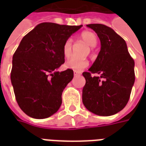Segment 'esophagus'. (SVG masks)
<instances>
[{
    "instance_id": "1",
    "label": "esophagus",
    "mask_w": 146,
    "mask_h": 146,
    "mask_svg": "<svg viewBox=\"0 0 146 146\" xmlns=\"http://www.w3.org/2000/svg\"><path fill=\"white\" fill-rule=\"evenodd\" d=\"M73 74H74V76H79L80 73L77 71H73Z\"/></svg>"
}]
</instances>
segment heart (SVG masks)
<instances>
[{
  "instance_id": "obj_1",
  "label": "heart",
  "mask_w": 146,
  "mask_h": 146,
  "mask_svg": "<svg viewBox=\"0 0 146 146\" xmlns=\"http://www.w3.org/2000/svg\"><path fill=\"white\" fill-rule=\"evenodd\" d=\"M80 38L83 41L86 43L91 48H95L98 39L97 36L95 33H92L91 31H84L80 34ZM72 51V40L71 39H67L65 41L62 47V52L65 57H69ZM88 65V62L84 59V58H78L76 57H71L66 62L65 66L66 68L71 69V70H75V71H81Z\"/></svg>"
}]
</instances>
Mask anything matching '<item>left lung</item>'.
Wrapping results in <instances>:
<instances>
[{
    "mask_svg": "<svg viewBox=\"0 0 146 146\" xmlns=\"http://www.w3.org/2000/svg\"><path fill=\"white\" fill-rule=\"evenodd\" d=\"M97 33L101 50L94 63L84 72L86 80L82 101L90 112L98 116L114 115L128 102L135 83V61L130 55L125 40L110 27L88 24ZM92 73L100 75L91 76Z\"/></svg>",
    "mask_w": 146,
    "mask_h": 146,
    "instance_id": "1",
    "label": "left lung"
}]
</instances>
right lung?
<instances>
[{"mask_svg":"<svg viewBox=\"0 0 146 146\" xmlns=\"http://www.w3.org/2000/svg\"><path fill=\"white\" fill-rule=\"evenodd\" d=\"M81 27L42 23L22 39L12 58L11 81L18 104L30 117L48 118L60 108L73 71L56 70L65 62L64 43Z\"/></svg>","mask_w":146,"mask_h":146,"instance_id":"1","label":"right lung"}]
</instances>
